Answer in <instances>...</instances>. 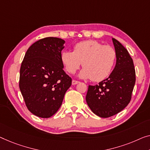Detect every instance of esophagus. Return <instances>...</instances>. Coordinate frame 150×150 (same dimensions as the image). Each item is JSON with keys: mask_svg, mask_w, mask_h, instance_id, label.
<instances>
[{"mask_svg": "<svg viewBox=\"0 0 150 150\" xmlns=\"http://www.w3.org/2000/svg\"><path fill=\"white\" fill-rule=\"evenodd\" d=\"M79 83V81H76V80H74V79H73V81H72V84H73V85H76V84Z\"/></svg>", "mask_w": 150, "mask_h": 150, "instance_id": "34e87169", "label": "esophagus"}]
</instances>
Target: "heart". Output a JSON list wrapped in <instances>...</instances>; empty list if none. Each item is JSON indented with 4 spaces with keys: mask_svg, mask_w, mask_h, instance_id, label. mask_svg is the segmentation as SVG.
Returning <instances> with one entry per match:
<instances>
[{
    "mask_svg": "<svg viewBox=\"0 0 150 150\" xmlns=\"http://www.w3.org/2000/svg\"><path fill=\"white\" fill-rule=\"evenodd\" d=\"M117 60V52L110 46H106L96 40L79 42L73 52L64 50L61 54V61L65 70L73 74L83 62V69L79 76L91 78L93 81H102L108 77Z\"/></svg>",
    "mask_w": 150,
    "mask_h": 150,
    "instance_id": "1",
    "label": "heart"
}]
</instances>
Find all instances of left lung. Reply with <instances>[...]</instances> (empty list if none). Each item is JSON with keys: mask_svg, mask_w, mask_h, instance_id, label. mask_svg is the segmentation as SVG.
I'll list each match as a JSON object with an SVG mask.
<instances>
[{"mask_svg": "<svg viewBox=\"0 0 150 150\" xmlns=\"http://www.w3.org/2000/svg\"><path fill=\"white\" fill-rule=\"evenodd\" d=\"M117 62L107 79L96 86H89L86 102L95 115L108 118L129 104L135 83V70L132 58L125 47L115 38Z\"/></svg>", "mask_w": 150, "mask_h": 150, "instance_id": "left-lung-1", "label": "left lung"}]
</instances>
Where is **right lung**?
<instances>
[{
	"instance_id": "right-lung-1",
	"label": "right lung",
	"mask_w": 150,
	"mask_h": 150,
	"mask_svg": "<svg viewBox=\"0 0 150 150\" xmlns=\"http://www.w3.org/2000/svg\"><path fill=\"white\" fill-rule=\"evenodd\" d=\"M64 40L48 37L33 43L20 68L19 89L33 115L49 118L61 107L72 79L63 70L61 51Z\"/></svg>"
}]
</instances>
